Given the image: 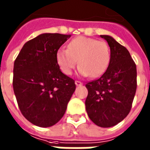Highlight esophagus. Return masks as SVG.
<instances>
[{
    "label": "esophagus",
    "instance_id": "esophagus-1",
    "mask_svg": "<svg viewBox=\"0 0 150 150\" xmlns=\"http://www.w3.org/2000/svg\"><path fill=\"white\" fill-rule=\"evenodd\" d=\"M75 84H76L77 86H79V85H82L83 83H82V82H80V81H79V80H75Z\"/></svg>",
    "mask_w": 150,
    "mask_h": 150
}]
</instances>
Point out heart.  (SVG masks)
Returning a JSON list of instances; mask_svg holds the SVG:
<instances>
[{"instance_id":"obj_1","label":"heart","mask_w":150,"mask_h":150,"mask_svg":"<svg viewBox=\"0 0 150 150\" xmlns=\"http://www.w3.org/2000/svg\"><path fill=\"white\" fill-rule=\"evenodd\" d=\"M110 59V48L105 42L83 36L72 39L67 50L60 49L57 52L58 66L67 75H71L78 60L80 75L98 77L108 69Z\"/></svg>"}]
</instances>
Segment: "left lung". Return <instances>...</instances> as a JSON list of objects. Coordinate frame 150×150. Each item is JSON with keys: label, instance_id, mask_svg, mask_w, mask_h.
<instances>
[{"label": "left lung", "instance_id": "8db88e82", "mask_svg": "<svg viewBox=\"0 0 150 150\" xmlns=\"http://www.w3.org/2000/svg\"><path fill=\"white\" fill-rule=\"evenodd\" d=\"M111 50L108 69L98 79L85 84V108L88 117L100 127H111L129 114L136 88V65L124 46L112 37L101 35Z\"/></svg>", "mask_w": 150, "mask_h": 150}]
</instances>
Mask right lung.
<instances>
[{"mask_svg": "<svg viewBox=\"0 0 150 150\" xmlns=\"http://www.w3.org/2000/svg\"><path fill=\"white\" fill-rule=\"evenodd\" d=\"M70 35L42 33L28 41L14 63L13 88L19 108L33 125L57 123L75 90V80L63 74L57 52Z\"/></svg>", "mask_w": 150, "mask_h": 150, "instance_id": "obj_1", "label": "right lung"}]
</instances>
